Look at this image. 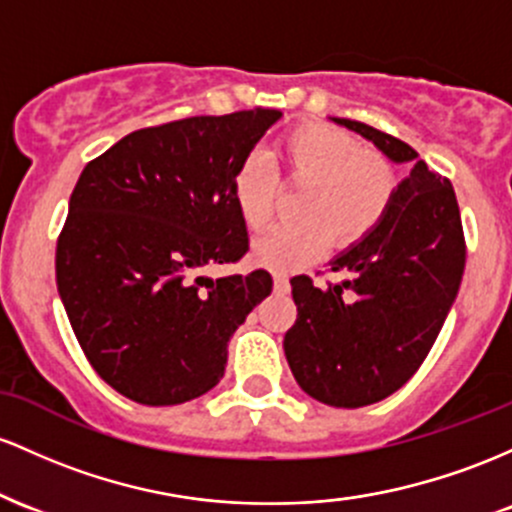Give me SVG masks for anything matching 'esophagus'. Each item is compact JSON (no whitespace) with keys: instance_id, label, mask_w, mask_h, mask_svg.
<instances>
[{"instance_id":"obj_1","label":"esophagus","mask_w":512,"mask_h":512,"mask_svg":"<svg viewBox=\"0 0 512 512\" xmlns=\"http://www.w3.org/2000/svg\"><path fill=\"white\" fill-rule=\"evenodd\" d=\"M273 287H275V292H287V290H290V280H287V275H275Z\"/></svg>"}]
</instances>
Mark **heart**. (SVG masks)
Returning a JSON list of instances; mask_svg holds the SVG:
<instances>
[{
	"instance_id": "b5f03b06",
	"label": "heart",
	"mask_w": 512,
	"mask_h": 512,
	"mask_svg": "<svg viewBox=\"0 0 512 512\" xmlns=\"http://www.w3.org/2000/svg\"><path fill=\"white\" fill-rule=\"evenodd\" d=\"M275 164L287 183H302L295 198L300 220L263 234L251 249L256 266L292 271L329 249L353 246L370 237L387 217L396 195V171L377 149H363L353 135L324 123L292 128L275 149ZM232 200L241 222L261 232L273 220L275 179L261 154L239 164Z\"/></svg>"
}]
</instances>
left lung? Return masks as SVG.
<instances>
[{
    "label": "left lung",
    "instance_id": "obj_1",
    "mask_svg": "<svg viewBox=\"0 0 512 512\" xmlns=\"http://www.w3.org/2000/svg\"><path fill=\"white\" fill-rule=\"evenodd\" d=\"M333 123L411 164L380 227L331 261V271L348 273L343 283L290 280L297 321L283 348L292 375L321 404L360 409L404 387L426 360L457 297L467 246L455 188L416 149L358 120Z\"/></svg>",
    "mask_w": 512,
    "mask_h": 512
}]
</instances>
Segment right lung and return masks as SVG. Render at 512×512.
Listing matches in <instances>:
<instances>
[{
	"instance_id": "right-lung-1",
	"label": "right lung",
	"mask_w": 512,
	"mask_h": 512,
	"mask_svg": "<svg viewBox=\"0 0 512 512\" xmlns=\"http://www.w3.org/2000/svg\"><path fill=\"white\" fill-rule=\"evenodd\" d=\"M280 116L254 108L135 130L74 186L55 251L57 292L86 360L137 404L210 392L232 333L271 295L268 271H205L249 251L232 179Z\"/></svg>"
}]
</instances>
